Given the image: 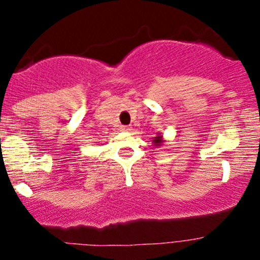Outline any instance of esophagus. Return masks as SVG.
Here are the masks:
<instances>
[{
	"instance_id": "34e87169",
	"label": "esophagus",
	"mask_w": 260,
	"mask_h": 260,
	"mask_svg": "<svg viewBox=\"0 0 260 260\" xmlns=\"http://www.w3.org/2000/svg\"><path fill=\"white\" fill-rule=\"evenodd\" d=\"M131 128H132L131 126H122V127H121V129L123 131V132H129Z\"/></svg>"
}]
</instances>
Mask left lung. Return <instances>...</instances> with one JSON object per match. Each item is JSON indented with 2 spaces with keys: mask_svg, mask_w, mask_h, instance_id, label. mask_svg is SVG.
<instances>
[{
  "mask_svg": "<svg viewBox=\"0 0 260 260\" xmlns=\"http://www.w3.org/2000/svg\"><path fill=\"white\" fill-rule=\"evenodd\" d=\"M153 143H154L155 147H160L161 143H162V136H157V137H155L154 140H153Z\"/></svg>",
  "mask_w": 260,
  "mask_h": 260,
  "instance_id": "obj_1",
  "label": "left lung"
}]
</instances>
